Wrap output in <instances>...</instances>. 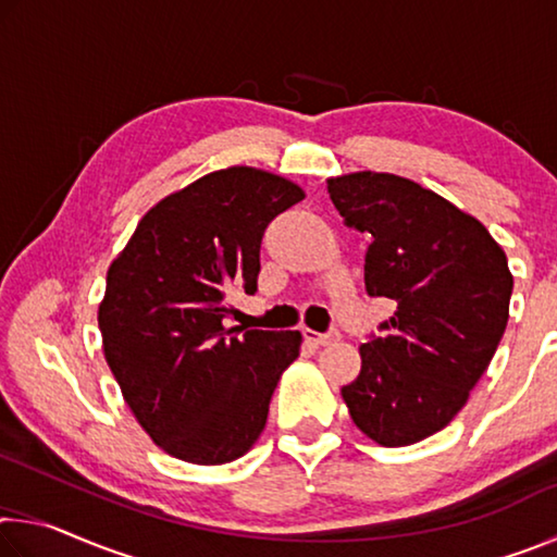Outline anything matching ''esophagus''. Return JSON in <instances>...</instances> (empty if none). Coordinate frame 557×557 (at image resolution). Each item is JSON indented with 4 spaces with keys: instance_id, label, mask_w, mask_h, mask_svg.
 <instances>
[{
    "instance_id": "1",
    "label": "esophagus",
    "mask_w": 557,
    "mask_h": 557,
    "mask_svg": "<svg viewBox=\"0 0 557 557\" xmlns=\"http://www.w3.org/2000/svg\"><path fill=\"white\" fill-rule=\"evenodd\" d=\"M301 336H305L307 342L314 344V346H326V344L338 342V332H336V329H332V332H326V334L312 332V329H301Z\"/></svg>"
}]
</instances>
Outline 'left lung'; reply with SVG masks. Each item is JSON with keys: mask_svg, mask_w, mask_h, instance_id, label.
Returning <instances> with one entry per match:
<instances>
[{"mask_svg": "<svg viewBox=\"0 0 557 557\" xmlns=\"http://www.w3.org/2000/svg\"><path fill=\"white\" fill-rule=\"evenodd\" d=\"M348 228L369 233L363 280L395 309L342 388L356 428L383 447L435 435L465 408L508 322L513 277L482 223L395 174L329 178Z\"/></svg>", "mask_w": 557, "mask_h": 557, "instance_id": "8db88e82", "label": "left lung"}]
</instances>
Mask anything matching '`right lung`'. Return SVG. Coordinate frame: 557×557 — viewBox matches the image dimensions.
<instances>
[{
  "mask_svg": "<svg viewBox=\"0 0 557 557\" xmlns=\"http://www.w3.org/2000/svg\"><path fill=\"white\" fill-rule=\"evenodd\" d=\"M301 199L282 176L221 169L159 201L108 270L106 361L139 425L176 459L233 461L265 428L301 334L228 329V295H256L262 235Z\"/></svg>",
  "mask_w": 557,
  "mask_h": 557,
  "instance_id": "obj_1",
  "label": "right lung"
}]
</instances>
